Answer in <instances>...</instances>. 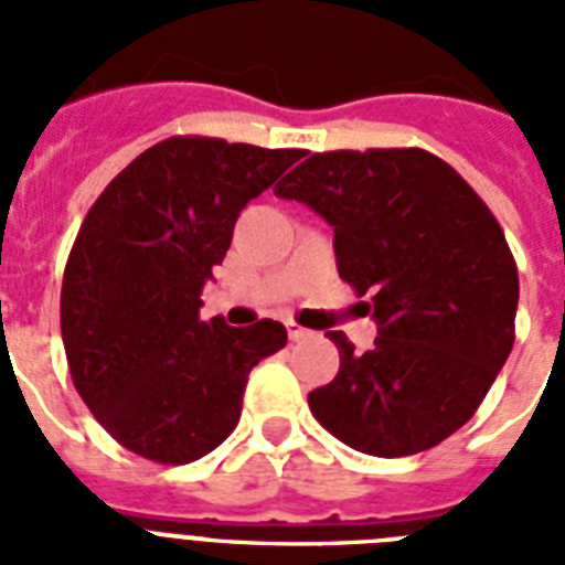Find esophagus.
Instances as JSON below:
<instances>
[{"label":"esophagus","mask_w":565,"mask_h":565,"mask_svg":"<svg viewBox=\"0 0 565 565\" xmlns=\"http://www.w3.org/2000/svg\"><path fill=\"white\" fill-rule=\"evenodd\" d=\"M287 334H290V340H308L310 331H308V328L296 326L292 319H287Z\"/></svg>","instance_id":"34e87169"}]
</instances>
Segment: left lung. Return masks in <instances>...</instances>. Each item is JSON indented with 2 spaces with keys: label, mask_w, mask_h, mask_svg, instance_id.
<instances>
[{
  "label": "left lung",
  "mask_w": 565,
  "mask_h": 565,
  "mask_svg": "<svg viewBox=\"0 0 565 565\" xmlns=\"http://www.w3.org/2000/svg\"><path fill=\"white\" fill-rule=\"evenodd\" d=\"M334 228L337 273L370 292V352L331 331L340 372L308 393L354 451L404 457L472 419L513 349L519 273L469 184L422 149L310 154L275 184Z\"/></svg>",
  "instance_id": "obj_1"
}]
</instances>
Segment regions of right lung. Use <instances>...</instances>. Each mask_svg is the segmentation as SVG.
I'll return each instance as SVG.
<instances>
[{"label": "right lung", "instance_id": "add662e5", "mask_svg": "<svg viewBox=\"0 0 565 565\" xmlns=\"http://www.w3.org/2000/svg\"><path fill=\"white\" fill-rule=\"evenodd\" d=\"M299 149L170 137L110 181L64 269L61 334L73 384L110 437L154 463H190L237 428L248 372L287 345L260 319H199L234 222Z\"/></svg>", "mask_w": 565, "mask_h": 565}]
</instances>
